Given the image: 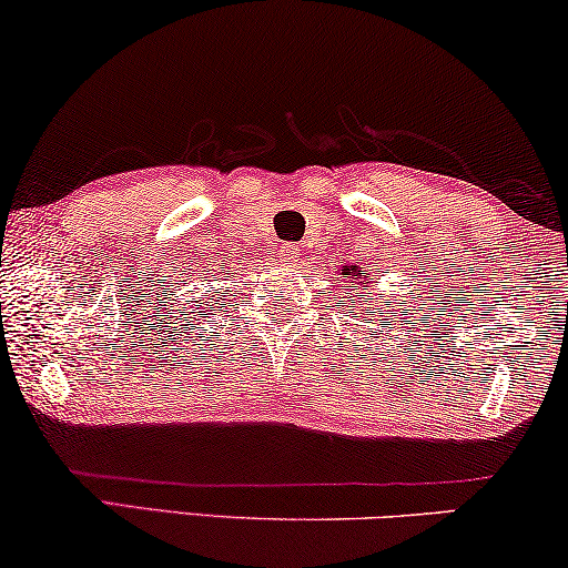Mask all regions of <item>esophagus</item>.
Returning a JSON list of instances; mask_svg holds the SVG:
<instances>
[{
    "label": "esophagus",
    "instance_id": "1",
    "mask_svg": "<svg viewBox=\"0 0 568 568\" xmlns=\"http://www.w3.org/2000/svg\"><path fill=\"white\" fill-rule=\"evenodd\" d=\"M281 257H283V262L285 265H295V262H298V244H293V242H287V244H281Z\"/></svg>",
    "mask_w": 568,
    "mask_h": 568
}]
</instances>
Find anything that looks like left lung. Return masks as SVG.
I'll return each instance as SVG.
<instances>
[{
	"mask_svg": "<svg viewBox=\"0 0 568 568\" xmlns=\"http://www.w3.org/2000/svg\"><path fill=\"white\" fill-rule=\"evenodd\" d=\"M342 285L339 291L347 293L349 298V314H355V311H361L365 322H371L367 316H373V298L371 295H365L367 291H371V281L373 277L367 275V270L357 267V265H349L342 270ZM388 303V301H386Z\"/></svg>",
	"mask_w": 568,
	"mask_h": 568,
	"instance_id": "1",
	"label": "left lung"
}]
</instances>
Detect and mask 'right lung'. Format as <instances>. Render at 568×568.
Segmentation results:
<instances>
[{
	"mask_svg": "<svg viewBox=\"0 0 568 568\" xmlns=\"http://www.w3.org/2000/svg\"><path fill=\"white\" fill-rule=\"evenodd\" d=\"M205 306H207V301H205Z\"/></svg>",
	"mask_w": 568,
	"mask_h": 568,
	"instance_id": "right-lung-1",
	"label": "right lung"
}]
</instances>
